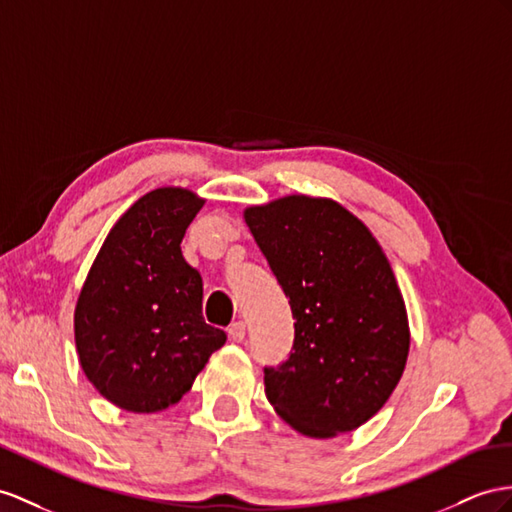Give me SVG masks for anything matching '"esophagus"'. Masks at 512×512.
Instances as JSON below:
<instances>
[{
  "label": "esophagus",
  "instance_id": "esophagus-1",
  "mask_svg": "<svg viewBox=\"0 0 512 512\" xmlns=\"http://www.w3.org/2000/svg\"><path fill=\"white\" fill-rule=\"evenodd\" d=\"M229 337L233 339V342H244V337H246V324L244 322H233L231 326H229Z\"/></svg>",
  "mask_w": 512,
  "mask_h": 512
}]
</instances>
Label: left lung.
<instances>
[{"instance_id": "1", "label": "left lung", "mask_w": 512, "mask_h": 512, "mask_svg": "<svg viewBox=\"0 0 512 512\" xmlns=\"http://www.w3.org/2000/svg\"><path fill=\"white\" fill-rule=\"evenodd\" d=\"M244 220L296 318L290 359L264 370L268 402L311 439L357 430L389 400L411 348L383 246L326 196L287 194L246 207Z\"/></svg>"}]
</instances>
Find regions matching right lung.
I'll use <instances>...</instances> for the list:
<instances>
[{
  "label": "right lung",
  "mask_w": 512,
  "mask_h": 512,
  "mask_svg": "<svg viewBox=\"0 0 512 512\" xmlns=\"http://www.w3.org/2000/svg\"><path fill=\"white\" fill-rule=\"evenodd\" d=\"M205 205L188 188L147 192L114 222L77 296L80 365L103 398L160 413L192 389L227 333L203 320V279L181 240Z\"/></svg>",
  "instance_id": "obj_1"
}]
</instances>
